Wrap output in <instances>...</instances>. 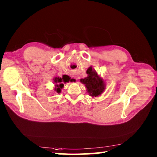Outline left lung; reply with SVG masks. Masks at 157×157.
Wrapping results in <instances>:
<instances>
[{"label":"left lung","mask_w":157,"mask_h":157,"mask_svg":"<svg viewBox=\"0 0 157 157\" xmlns=\"http://www.w3.org/2000/svg\"><path fill=\"white\" fill-rule=\"evenodd\" d=\"M87 77L80 79L81 83L84 84L89 96L92 97L100 96L105 89L104 79L98 75L97 72L91 66L86 71Z\"/></svg>","instance_id":"left-lung-1"}]
</instances>
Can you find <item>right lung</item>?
Instances as JSON below:
<instances>
[{
    "instance_id": "obj_1",
    "label": "right lung",
    "mask_w": 157,
    "mask_h": 157,
    "mask_svg": "<svg viewBox=\"0 0 157 157\" xmlns=\"http://www.w3.org/2000/svg\"><path fill=\"white\" fill-rule=\"evenodd\" d=\"M53 82L54 84H55L54 85V91L56 93L59 94L61 92V89H63L64 84L69 82H73V79H71L69 76L66 75H64L62 76V78L55 77L53 79Z\"/></svg>"
}]
</instances>
